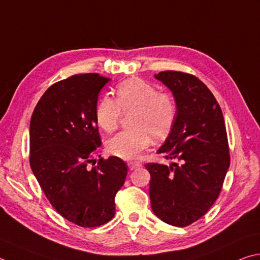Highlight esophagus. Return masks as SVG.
<instances>
[{
	"label": "esophagus",
	"mask_w": 260,
	"mask_h": 260,
	"mask_svg": "<svg viewBox=\"0 0 260 260\" xmlns=\"http://www.w3.org/2000/svg\"><path fill=\"white\" fill-rule=\"evenodd\" d=\"M127 165H128V168L131 169V171H134V169L141 167V164L140 162H133V161H132V162H128Z\"/></svg>",
	"instance_id": "obj_1"
}]
</instances>
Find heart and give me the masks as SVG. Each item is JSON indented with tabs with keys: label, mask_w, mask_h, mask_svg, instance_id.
<instances>
[{
	"label": "heart",
	"mask_w": 260,
	"mask_h": 260,
	"mask_svg": "<svg viewBox=\"0 0 260 260\" xmlns=\"http://www.w3.org/2000/svg\"><path fill=\"white\" fill-rule=\"evenodd\" d=\"M115 93L116 101L105 96L98 103L96 122L110 133L119 124L121 111L134 110L131 120L133 128L119 132L108 140L107 150L120 159H136L152 138L162 140L171 132L176 116L175 103L169 94L157 92L153 85L139 78L122 82Z\"/></svg>",
	"instance_id": "obj_1"
}]
</instances>
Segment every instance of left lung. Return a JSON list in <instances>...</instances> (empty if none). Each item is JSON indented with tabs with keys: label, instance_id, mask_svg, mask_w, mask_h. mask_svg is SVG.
<instances>
[{
	"label": "left lung",
	"instance_id": "obj_1",
	"mask_svg": "<svg viewBox=\"0 0 260 260\" xmlns=\"http://www.w3.org/2000/svg\"><path fill=\"white\" fill-rule=\"evenodd\" d=\"M154 78L171 89L176 105L174 125L158 153L177 162L145 165L151 208L165 223L184 228L218 198L230 167L228 134L218 102L199 78L172 70Z\"/></svg>",
	"mask_w": 260,
	"mask_h": 260
}]
</instances>
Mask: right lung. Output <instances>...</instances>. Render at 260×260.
<instances>
[{
    "instance_id": "1",
    "label": "right lung",
    "mask_w": 260,
    "mask_h": 260,
    "mask_svg": "<svg viewBox=\"0 0 260 260\" xmlns=\"http://www.w3.org/2000/svg\"><path fill=\"white\" fill-rule=\"evenodd\" d=\"M109 81L99 74H83L55 83L30 119L32 174L53 208L82 228L103 225L115 216L116 193L128 171L118 157L87 167L101 145L95 109L99 93Z\"/></svg>"
}]
</instances>
